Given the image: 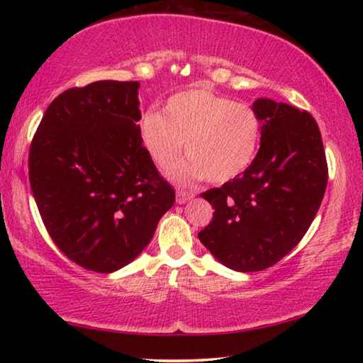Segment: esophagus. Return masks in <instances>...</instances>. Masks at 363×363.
Listing matches in <instances>:
<instances>
[{
	"mask_svg": "<svg viewBox=\"0 0 363 363\" xmlns=\"http://www.w3.org/2000/svg\"><path fill=\"white\" fill-rule=\"evenodd\" d=\"M195 194L194 192H187V190H177L176 192V201L179 205L186 203V201H189L190 199H194Z\"/></svg>",
	"mask_w": 363,
	"mask_h": 363,
	"instance_id": "esophagus-1",
	"label": "esophagus"
}]
</instances>
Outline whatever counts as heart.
I'll list each match as a JSON object with an SVG mask.
<instances>
[{"instance_id":"heart-1","label":"heart","mask_w":363,"mask_h":363,"mask_svg":"<svg viewBox=\"0 0 363 363\" xmlns=\"http://www.w3.org/2000/svg\"><path fill=\"white\" fill-rule=\"evenodd\" d=\"M144 147L160 168L190 157L171 174L177 181L203 176L208 182L237 179L255 163L262 138V120L247 104L214 93L206 86L179 91L164 104V113L147 110L139 120Z\"/></svg>"}]
</instances>
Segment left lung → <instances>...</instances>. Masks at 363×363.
<instances>
[{"mask_svg":"<svg viewBox=\"0 0 363 363\" xmlns=\"http://www.w3.org/2000/svg\"><path fill=\"white\" fill-rule=\"evenodd\" d=\"M262 120L255 163L237 179L201 194L214 208L200 242L225 267L264 270L296 247L320 208L328 181L322 134L306 110L257 99Z\"/></svg>","mask_w":363,"mask_h":363,"instance_id":"1","label":"left lung"}]
</instances>
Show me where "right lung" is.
<instances>
[{
	"label": "right lung",
	"instance_id": "add662e5",
	"mask_svg": "<svg viewBox=\"0 0 363 363\" xmlns=\"http://www.w3.org/2000/svg\"><path fill=\"white\" fill-rule=\"evenodd\" d=\"M139 86L102 79L64 91L30 145V186L46 230L70 261L99 274L136 259L174 203L140 139Z\"/></svg>",
	"mask_w": 363,
	"mask_h": 363
}]
</instances>
